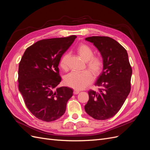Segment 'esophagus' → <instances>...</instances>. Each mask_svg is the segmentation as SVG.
I'll list each match as a JSON object with an SVG mask.
<instances>
[{
    "label": "esophagus",
    "mask_w": 150,
    "mask_h": 150,
    "mask_svg": "<svg viewBox=\"0 0 150 150\" xmlns=\"http://www.w3.org/2000/svg\"><path fill=\"white\" fill-rule=\"evenodd\" d=\"M79 92H80L79 90H78V89H74V91H73V93H74V94H78L79 93Z\"/></svg>",
    "instance_id": "obj_1"
}]
</instances>
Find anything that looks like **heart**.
Listing matches in <instances>:
<instances>
[{"label": "heart", "mask_w": 150, "mask_h": 150, "mask_svg": "<svg viewBox=\"0 0 150 150\" xmlns=\"http://www.w3.org/2000/svg\"><path fill=\"white\" fill-rule=\"evenodd\" d=\"M79 55L86 62V67L94 76H98L103 68V61L98 56H94L93 49L86 44H81L77 47ZM69 54H63L59 61V67L62 70L67 69V59ZM93 76L89 71H84L80 73L71 72L64 78V84L74 89H83L93 81Z\"/></svg>", "instance_id": "obj_1"}]
</instances>
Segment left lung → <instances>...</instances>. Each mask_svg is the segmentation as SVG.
<instances>
[{"mask_svg": "<svg viewBox=\"0 0 150 150\" xmlns=\"http://www.w3.org/2000/svg\"><path fill=\"white\" fill-rule=\"evenodd\" d=\"M93 43L100 52L103 69L95 85L98 92L89 90L86 112L98 120H105L120 111L131 90L132 75L126 50L116 40L106 36H92L85 39Z\"/></svg>", "mask_w": 150, "mask_h": 150, "instance_id": "1", "label": "left lung"}]
</instances>
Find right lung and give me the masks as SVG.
Instances as JSON below:
<instances>
[{
  "instance_id": "obj_1",
  "label": "right lung",
  "mask_w": 150,
  "mask_h": 150,
  "mask_svg": "<svg viewBox=\"0 0 150 150\" xmlns=\"http://www.w3.org/2000/svg\"><path fill=\"white\" fill-rule=\"evenodd\" d=\"M76 38L72 35L39 40L27 48L21 58L19 90L27 108L39 120L51 122L64 114L73 91L58 87L61 81L58 66Z\"/></svg>"
}]
</instances>
